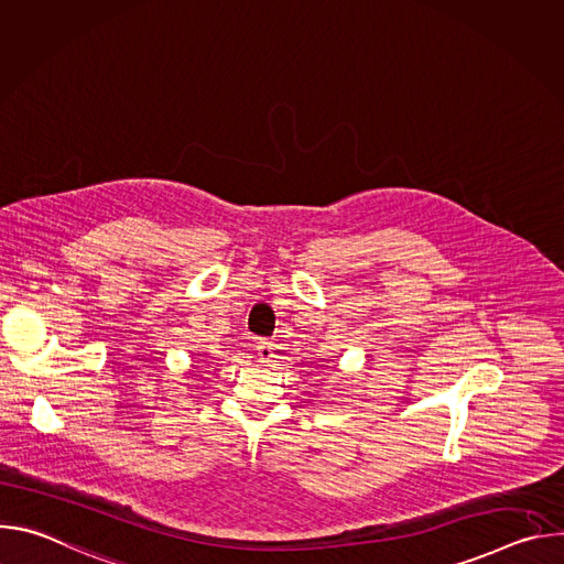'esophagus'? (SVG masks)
<instances>
[{"label": "esophagus", "instance_id": "obj_1", "mask_svg": "<svg viewBox=\"0 0 564 564\" xmlns=\"http://www.w3.org/2000/svg\"><path fill=\"white\" fill-rule=\"evenodd\" d=\"M274 344H270V341H259V346H257V352H259V359H261V364H270V361H274Z\"/></svg>", "mask_w": 564, "mask_h": 564}]
</instances>
